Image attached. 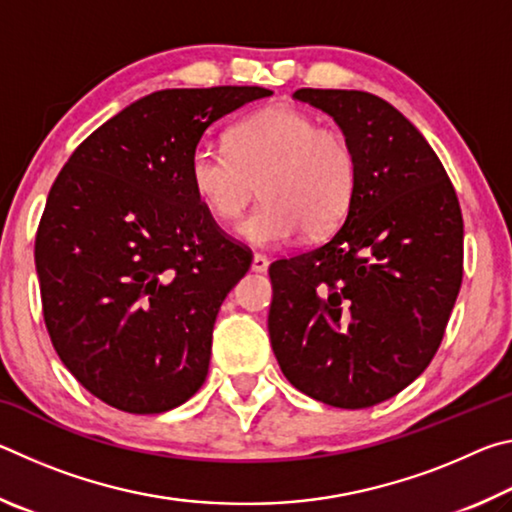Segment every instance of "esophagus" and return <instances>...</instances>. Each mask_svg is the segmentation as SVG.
<instances>
[{
	"instance_id": "obj_1",
	"label": "esophagus",
	"mask_w": 512,
	"mask_h": 512,
	"mask_svg": "<svg viewBox=\"0 0 512 512\" xmlns=\"http://www.w3.org/2000/svg\"><path fill=\"white\" fill-rule=\"evenodd\" d=\"M250 268H253L255 273H266L268 271V257L262 255V253H255L253 264H250Z\"/></svg>"
}]
</instances>
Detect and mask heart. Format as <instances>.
<instances>
[{
  "label": "heart",
  "instance_id": "heart-1",
  "mask_svg": "<svg viewBox=\"0 0 512 512\" xmlns=\"http://www.w3.org/2000/svg\"><path fill=\"white\" fill-rule=\"evenodd\" d=\"M189 183L216 221L237 223L259 185L257 210L241 223L248 244L277 248L300 232L323 237L357 194L359 158L339 128L307 112L271 106L232 128L228 146L201 142L189 158Z\"/></svg>",
  "mask_w": 512,
  "mask_h": 512
}]
</instances>
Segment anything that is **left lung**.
Segmentation results:
<instances>
[{
  "label": "left lung",
  "mask_w": 512,
  "mask_h": 512,
  "mask_svg": "<svg viewBox=\"0 0 512 512\" xmlns=\"http://www.w3.org/2000/svg\"><path fill=\"white\" fill-rule=\"evenodd\" d=\"M359 158L339 230L268 268V334L293 386L336 409H368L420 377L463 282V214L443 162L391 103L302 88Z\"/></svg>",
  "instance_id": "1"
}]
</instances>
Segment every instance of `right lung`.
Returning <instances> with one entry per match:
<instances>
[{
    "instance_id": "add662e5",
    "label": "right lung",
    "mask_w": 512,
    "mask_h": 512,
    "mask_svg": "<svg viewBox=\"0 0 512 512\" xmlns=\"http://www.w3.org/2000/svg\"><path fill=\"white\" fill-rule=\"evenodd\" d=\"M257 85L160 90L69 155L36 232L42 316L76 381L119 411L176 409L203 386L221 302L250 250L216 225L189 158Z\"/></svg>"
}]
</instances>
